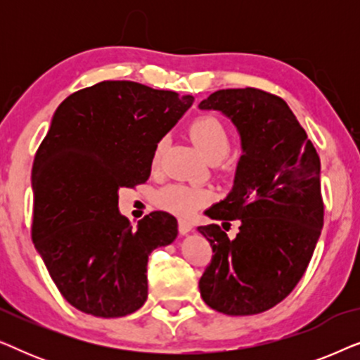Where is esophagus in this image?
I'll return each mask as SVG.
<instances>
[{
  "instance_id": "esophagus-1",
  "label": "esophagus",
  "mask_w": 360,
  "mask_h": 360,
  "mask_svg": "<svg viewBox=\"0 0 360 360\" xmlns=\"http://www.w3.org/2000/svg\"><path fill=\"white\" fill-rule=\"evenodd\" d=\"M179 231H180V234H184V236L190 234L191 231H193V224H191L190 221H186V219H180L179 221Z\"/></svg>"
}]
</instances>
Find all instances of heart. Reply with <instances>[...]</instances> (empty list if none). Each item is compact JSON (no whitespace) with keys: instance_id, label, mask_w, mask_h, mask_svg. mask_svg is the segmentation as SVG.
Here are the masks:
<instances>
[{"instance_id":"heart-1","label":"heart","mask_w":360,"mask_h":360,"mask_svg":"<svg viewBox=\"0 0 360 360\" xmlns=\"http://www.w3.org/2000/svg\"><path fill=\"white\" fill-rule=\"evenodd\" d=\"M190 134L201 154L210 162H219L229 154L231 134L224 122L216 116L196 117L190 126ZM162 150H164V141H159L154 147V152H152V165L154 167L160 162ZM157 200H159L162 208L169 210L170 213L188 218V216L195 214L201 206L208 203L211 200V191L200 185L172 184L159 191Z\"/></svg>"}]
</instances>
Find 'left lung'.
<instances>
[{
	"instance_id": "1",
	"label": "left lung",
	"mask_w": 360,
	"mask_h": 360,
	"mask_svg": "<svg viewBox=\"0 0 360 360\" xmlns=\"http://www.w3.org/2000/svg\"><path fill=\"white\" fill-rule=\"evenodd\" d=\"M236 126L243 155L224 200L205 211L239 221L234 239L200 226L213 259L200 278L203 302L228 316L274 308L303 277L323 228L319 157L287 103L257 88L218 90L198 105Z\"/></svg>"
}]
</instances>
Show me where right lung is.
Masks as SVG:
<instances>
[{
    "mask_svg": "<svg viewBox=\"0 0 360 360\" xmlns=\"http://www.w3.org/2000/svg\"><path fill=\"white\" fill-rule=\"evenodd\" d=\"M191 95L136 82H101L65 98L32 165V240L72 307L120 318L147 300V259L179 234L154 211L136 228L120 188L144 184L159 141L193 105Z\"/></svg>",
    "mask_w": 360,
    "mask_h": 360,
    "instance_id": "right-lung-1",
    "label": "right lung"
}]
</instances>
